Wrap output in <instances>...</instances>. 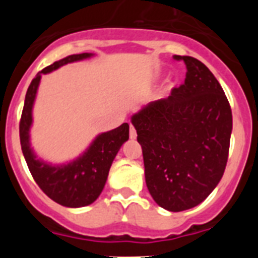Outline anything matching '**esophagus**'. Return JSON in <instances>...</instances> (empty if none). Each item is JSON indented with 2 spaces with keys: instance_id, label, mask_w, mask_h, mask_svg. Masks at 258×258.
<instances>
[{
  "instance_id": "esophagus-1",
  "label": "esophagus",
  "mask_w": 258,
  "mask_h": 258,
  "mask_svg": "<svg viewBox=\"0 0 258 258\" xmlns=\"http://www.w3.org/2000/svg\"><path fill=\"white\" fill-rule=\"evenodd\" d=\"M129 137H131V140H136L137 138V132L133 125H131V129H129Z\"/></svg>"
}]
</instances>
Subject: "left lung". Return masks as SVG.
Masks as SVG:
<instances>
[{
	"label": "left lung",
	"instance_id": "1",
	"mask_svg": "<svg viewBox=\"0 0 258 258\" xmlns=\"http://www.w3.org/2000/svg\"><path fill=\"white\" fill-rule=\"evenodd\" d=\"M183 60L184 83L168 98L133 115L142 147L146 184L157 206L170 212L194 208L222 178L232 131L231 107L220 83L192 56Z\"/></svg>",
	"mask_w": 258,
	"mask_h": 258
}]
</instances>
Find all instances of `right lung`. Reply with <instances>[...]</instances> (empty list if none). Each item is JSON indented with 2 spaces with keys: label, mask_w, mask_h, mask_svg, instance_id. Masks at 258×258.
Masks as SVG:
<instances>
[{
  "label": "right lung",
  "mask_w": 258,
  "mask_h": 258,
  "mask_svg": "<svg viewBox=\"0 0 258 258\" xmlns=\"http://www.w3.org/2000/svg\"><path fill=\"white\" fill-rule=\"evenodd\" d=\"M93 54L83 52L63 58L47 66L32 80L26 94L19 136L22 151L32 177L47 197L60 206L80 208L94 203L101 195L108 177L109 168L122 143L129 140V125L124 122L113 131L102 133L93 141L89 149L76 160L63 165H50L38 160L29 145V127L32 125V107L35 102L41 76L58 70L72 61L90 58Z\"/></svg>",
  "instance_id": "right-lung-1"
}]
</instances>
